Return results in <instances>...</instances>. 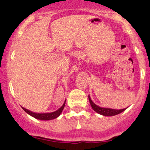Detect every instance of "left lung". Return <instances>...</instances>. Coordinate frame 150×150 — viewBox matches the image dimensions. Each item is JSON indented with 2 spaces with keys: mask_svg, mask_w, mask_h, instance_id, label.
I'll return each mask as SVG.
<instances>
[{
  "mask_svg": "<svg viewBox=\"0 0 150 150\" xmlns=\"http://www.w3.org/2000/svg\"><path fill=\"white\" fill-rule=\"evenodd\" d=\"M88 97H89V103H90L91 106H92V108L94 109V111H96V112L98 113H99V114L103 115V116H115V115L119 114V113L123 112V111H125V110L126 109V108H123V109L117 110V109H113V108L100 107V106H97V105H96L94 102H93L92 99H91L90 97H89V95Z\"/></svg>",
  "mask_w": 150,
  "mask_h": 150,
  "instance_id": "8db88e82",
  "label": "left lung"
}]
</instances>
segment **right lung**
Returning <instances> with one entry per match:
<instances>
[{"instance_id": "right-lung-1", "label": "right lung", "mask_w": 150, "mask_h": 150, "mask_svg": "<svg viewBox=\"0 0 150 150\" xmlns=\"http://www.w3.org/2000/svg\"><path fill=\"white\" fill-rule=\"evenodd\" d=\"M65 104V101L64 102V104H63V106H62L60 108H58L57 111H54V112L46 113H34V112H32V111H30V110L27 109V108H25L23 107H22V109H23L26 113H27L28 114H30V116L34 117V118H37V119L44 120H49L54 119V118H56L57 117L59 116L60 114H61V112H62V111L63 110V108H64Z\"/></svg>"}]
</instances>
